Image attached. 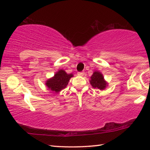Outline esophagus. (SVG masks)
I'll use <instances>...</instances> for the list:
<instances>
[{"instance_id": "esophagus-1", "label": "esophagus", "mask_w": 150, "mask_h": 150, "mask_svg": "<svg viewBox=\"0 0 150 150\" xmlns=\"http://www.w3.org/2000/svg\"><path fill=\"white\" fill-rule=\"evenodd\" d=\"M85 74L84 72H78L77 73V75H79V76H83Z\"/></svg>"}]
</instances>
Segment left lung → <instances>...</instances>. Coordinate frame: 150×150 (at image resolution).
<instances>
[{
  "instance_id": "obj_1",
  "label": "left lung",
  "mask_w": 150,
  "mask_h": 150,
  "mask_svg": "<svg viewBox=\"0 0 150 150\" xmlns=\"http://www.w3.org/2000/svg\"><path fill=\"white\" fill-rule=\"evenodd\" d=\"M90 83L94 88H98L100 90H104L108 85L102 73L97 71L94 72L91 77Z\"/></svg>"
}]
</instances>
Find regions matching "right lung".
I'll use <instances>...</instances> for the list:
<instances>
[{
	"instance_id": "right-lung-1",
	"label": "right lung",
	"mask_w": 150,
	"mask_h": 150,
	"mask_svg": "<svg viewBox=\"0 0 150 150\" xmlns=\"http://www.w3.org/2000/svg\"><path fill=\"white\" fill-rule=\"evenodd\" d=\"M72 77H73L72 73L68 74L64 70L60 69L54 77L47 80L45 85L50 90L57 93L67 87L69 79Z\"/></svg>"
}]
</instances>
